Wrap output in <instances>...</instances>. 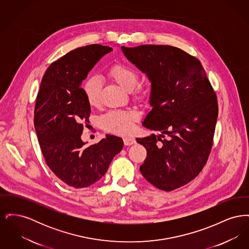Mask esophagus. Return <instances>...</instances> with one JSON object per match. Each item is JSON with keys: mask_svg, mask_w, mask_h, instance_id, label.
<instances>
[{"mask_svg": "<svg viewBox=\"0 0 249 249\" xmlns=\"http://www.w3.org/2000/svg\"><path fill=\"white\" fill-rule=\"evenodd\" d=\"M123 141H124L125 145H131V144H134V143L136 142L135 139H134L133 137H131V136H126V137H124Z\"/></svg>", "mask_w": 249, "mask_h": 249, "instance_id": "34e87169", "label": "esophagus"}]
</instances>
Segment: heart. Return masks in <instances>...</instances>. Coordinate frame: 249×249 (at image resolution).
<instances>
[{"label":"heart","instance_id":"1","mask_svg":"<svg viewBox=\"0 0 249 249\" xmlns=\"http://www.w3.org/2000/svg\"><path fill=\"white\" fill-rule=\"evenodd\" d=\"M108 76L127 90L138 101H144L149 97V89L144 85H137L139 74L133 68L125 64H115L107 72ZM84 93L88 103L95 107L100 103L102 86L97 77H89L84 84ZM138 119V115L132 110H110L101 119L104 129L116 132L127 133L133 128V122Z\"/></svg>","mask_w":249,"mask_h":249}]
</instances>
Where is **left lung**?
I'll use <instances>...</instances> for the list:
<instances>
[{
	"mask_svg": "<svg viewBox=\"0 0 249 249\" xmlns=\"http://www.w3.org/2000/svg\"><path fill=\"white\" fill-rule=\"evenodd\" d=\"M121 49L151 82L152 110L142 125L160 131L136 138L147 154L140 171L160 190L183 187L201 173L211 152L216 95L200 60L180 48L142 45Z\"/></svg>",
	"mask_w": 249,
	"mask_h": 249,
	"instance_id": "1",
	"label": "left lung"
}]
</instances>
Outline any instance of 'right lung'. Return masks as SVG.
<instances>
[{"label":"right lung","mask_w":249,"mask_h":249,"mask_svg":"<svg viewBox=\"0 0 249 249\" xmlns=\"http://www.w3.org/2000/svg\"><path fill=\"white\" fill-rule=\"evenodd\" d=\"M113 49L102 45L76 48L52 62L45 72L35 108V128L50 170L68 186L82 189L103 178L123 140L107 134L98 143L85 146L84 123L90 106L81 82L99 59Z\"/></svg>","instance_id":"add662e5"}]
</instances>
